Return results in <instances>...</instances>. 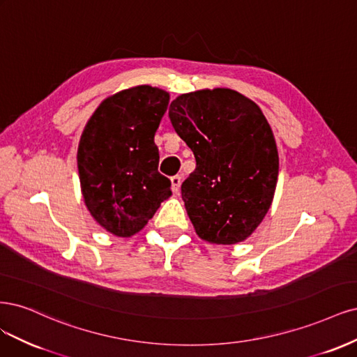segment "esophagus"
Listing matches in <instances>:
<instances>
[{"mask_svg": "<svg viewBox=\"0 0 357 357\" xmlns=\"http://www.w3.org/2000/svg\"><path fill=\"white\" fill-rule=\"evenodd\" d=\"M170 183H172V191L174 192H178L179 191V188H181V176H178V175H175V176H172L170 178Z\"/></svg>", "mask_w": 357, "mask_h": 357, "instance_id": "1", "label": "esophagus"}]
</instances>
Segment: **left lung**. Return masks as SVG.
Instances as JSON below:
<instances>
[{"label":"left lung","instance_id":"8db88e82","mask_svg":"<svg viewBox=\"0 0 357 357\" xmlns=\"http://www.w3.org/2000/svg\"><path fill=\"white\" fill-rule=\"evenodd\" d=\"M169 119L195 157L181 185L195 233L215 245L246 240L266 218L279 176L278 145L261 108L236 90L203 89L172 100Z\"/></svg>","mask_w":357,"mask_h":357}]
</instances>
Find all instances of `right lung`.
<instances>
[{
    "mask_svg": "<svg viewBox=\"0 0 357 357\" xmlns=\"http://www.w3.org/2000/svg\"><path fill=\"white\" fill-rule=\"evenodd\" d=\"M169 93L148 84L117 91L100 102L84 126L77 151L79 185L95 221L117 237H132L172 195L158 174L154 135Z\"/></svg>",
    "mask_w": 357,
    "mask_h": 357,
    "instance_id": "obj_1",
    "label": "right lung"
}]
</instances>
